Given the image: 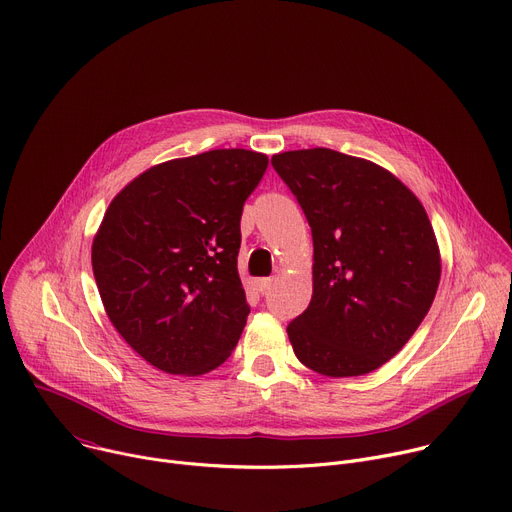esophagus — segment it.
<instances>
[{"label": "esophagus", "instance_id": "esophagus-1", "mask_svg": "<svg viewBox=\"0 0 512 512\" xmlns=\"http://www.w3.org/2000/svg\"><path fill=\"white\" fill-rule=\"evenodd\" d=\"M271 286H273V277H261V280H257V290H259L261 294L267 292Z\"/></svg>", "mask_w": 512, "mask_h": 512}]
</instances>
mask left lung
<instances>
[{
  "instance_id": "obj_1",
  "label": "left lung",
  "mask_w": 512,
  "mask_h": 512,
  "mask_svg": "<svg viewBox=\"0 0 512 512\" xmlns=\"http://www.w3.org/2000/svg\"><path fill=\"white\" fill-rule=\"evenodd\" d=\"M312 228V300L288 324L296 357L329 378L392 359L427 316L441 253L418 198L388 169L333 149L271 157Z\"/></svg>"
}]
</instances>
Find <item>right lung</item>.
I'll return each mask as SVG.
<instances>
[{
  "label": "right lung",
  "instance_id": "add662e5",
  "mask_svg": "<svg viewBox=\"0 0 512 512\" xmlns=\"http://www.w3.org/2000/svg\"><path fill=\"white\" fill-rule=\"evenodd\" d=\"M267 155L216 149L159 163L110 202L91 245L100 298L122 339L165 374L222 365L247 324L241 214Z\"/></svg>",
  "mask_w": 512,
  "mask_h": 512
}]
</instances>
